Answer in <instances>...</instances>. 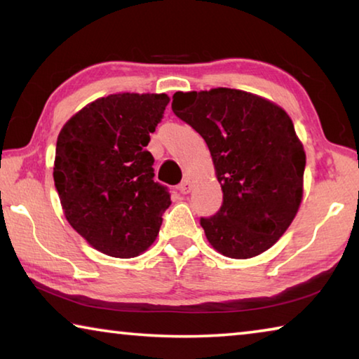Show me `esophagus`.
<instances>
[{
  "instance_id": "1",
  "label": "esophagus",
  "mask_w": 359,
  "mask_h": 359,
  "mask_svg": "<svg viewBox=\"0 0 359 359\" xmlns=\"http://www.w3.org/2000/svg\"><path fill=\"white\" fill-rule=\"evenodd\" d=\"M179 190H180L182 194H188V193L191 191V180H190V177H185L184 180H182Z\"/></svg>"
}]
</instances>
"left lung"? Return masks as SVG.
<instances>
[{
	"mask_svg": "<svg viewBox=\"0 0 359 359\" xmlns=\"http://www.w3.org/2000/svg\"><path fill=\"white\" fill-rule=\"evenodd\" d=\"M172 111L208 144L223 204L201 218L218 253L247 259L282 238L302 201L306 151L280 106L234 88L177 92Z\"/></svg>",
	"mask_w": 359,
	"mask_h": 359,
	"instance_id": "1",
	"label": "left lung"
}]
</instances>
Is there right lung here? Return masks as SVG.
<instances>
[{"label": "right lung", "instance_id": "right-lung-1", "mask_svg": "<svg viewBox=\"0 0 359 359\" xmlns=\"http://www.w3.org/2000/svg\"><path fill=\"white\" fill-rule=\"evenodd\" d=\"M168 102L165 93L109 95L72 115L58 135L53 180L66 220L109 257L147 250L171 205L145 150Z\"/></svg>", "mask_w": 359, "mask_h": 359}]
</instances>
